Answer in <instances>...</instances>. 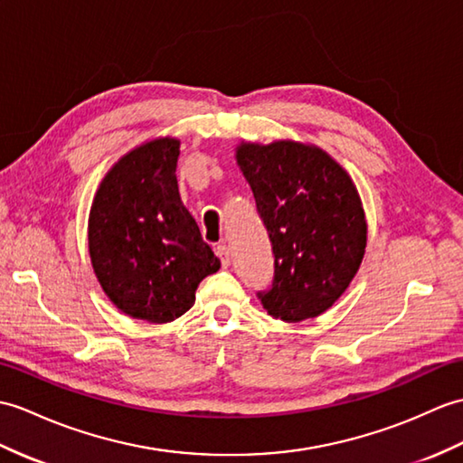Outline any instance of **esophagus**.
<instances>
[{
  "label": "esophagus",
  "instance_id": "1",
  "mask_svg": "<svg viewBox=\"0 0 463 463\" xmlns=\"http://www.w3.org/2000/svg\"><path fill=\"white\" fill-rule=\"evenodd\" d=\"M217 254H219V258H221L222 268H229V266H231V249H229V246L219 244V246H217Z\"/></svg>",
  "mask_w": 463,
  "mask_h": 463
}]
</instances>
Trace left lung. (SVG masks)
Returning a JSON list of instances; mask_svg holds the SVG:
<instances>
[{
    "mask_svg": "<svg viewBox=\"0 0 463 463\" xmlns=\"http://www.w3.org/2000/svg\"><path fill=\"white\" fill-rule=\"evenodd\" d=\"M236 165L254 193L274 250V282L258 294L276 319L327 311L353 282L367 249V219L345 167L296 139L241 142Z\"/></svg>",
    "mask_w": 463,
    "mask_h": 463,
    "instance_id": "left-lung-1",
    "label": "left lung"
}]
</instances>
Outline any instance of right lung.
<instances>
[{"mask_svg": "<svg viewBox=\"0 0 463 463\" xmlns=\"http://www.w3.org/2000/svg\"><path fill=\"white\" fill-rule=\"evenodd\" d=\"M179 139L157 136L109 169L89 214L92 270L128 317L169 324L195 304L221 260L203 242L177 187Z\"/></svg>", "mask_w": 463, "mask_h": 463, "instance_id": "add662e5", "label": "right lung"}]
</instances>
